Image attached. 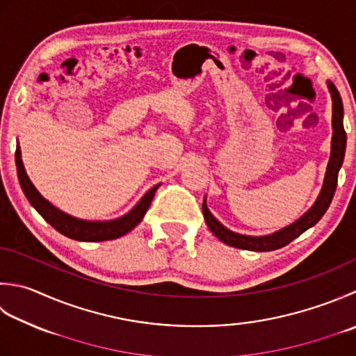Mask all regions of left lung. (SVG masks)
<instances>
[{"label":"left lung","mask_w":356,"mask_h":356,"mask_svg":"<svg viewBox=\"0 0 356 356\" xmlns=\"http://www.w3.org/2000/svg\"><path fill=\"white\" fill-rule=\"evenodd\" d=\"M329 89H330L332 100H333L332 154H330L329 165H327V172H325L323 190H321V194H319L318 200L315 202V205H313L301 219H298L295 224L280 229V232L275 234L261 236V238H253V236H243V234L229 232L228 228L222 225L220 222L216 219L210 211H208L207 204L204 200V204H202V211H204V218H205L208 228L211 229V233L216 236V238L220 239L224 243H227V245H232L236 248L252 250V252H271V250H277V248L285 247L287 243L296 239L298 236H301L305 229H309L310 227L315 225L316 222L323 218L324 213L327 211V208L330 207V202H332L333 196H335L337 185H338V172H339V168H341V165H343V160H344L346 140H347L344 124H343V115H344L343 100H341L338 89L332 81H329Z\"/></svg>","instance_id":"left-lung-1"}]
</instances>
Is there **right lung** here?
<instances>
[{"label":"right lung","instance_id":"1","mask_svg":"<svg viewBox=\"0 0 356 356\" xmlns=\"http://www.w3.org/2000/svg\"><path fill=\"white\" fill-rule=\"evenodd\" d=\"M15 163H17V172H18L21 190H23L24 196L31 202V205L35 208V210L43 216V219L47 222V224H51L58 233L65 234L66 238L83 241V242L111 241V239L120 238V236L131 232L132 228L140 224V220L143 219L145 213L148 211L151 200L154 197V193L159 188V185L152 186L151 190L140 199V202H138V204L132 208L128 214H124L120 219L108 220V222H89V220L72 218V216L60 211L58 208H55L52 204H49V202L41 196V194L37 191V188L32 185V182L24 171L19 146H17V151H15Z\"/></svg>","mask_w":356,"mask_h":356}]
</instances>
